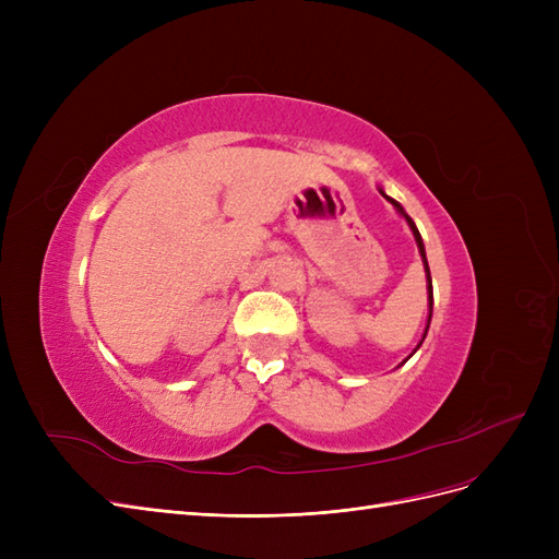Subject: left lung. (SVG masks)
<instances>
[{
    "instance_id": "1",
    "label": "left lung",
    "mask_w": 559,
    "mask_h": 559,
    "mask_svg": "<svg viewBox=\"0 0 559 559\" xmlns=\"http://www.w3.org/2000/svg\"><path fill=\"white\" fill-rule=\"evenodd\" d=\"M382 193V191H380ZM384 195V193H382ZM389 202H392V205L405 216V222H408L411 224V228H413V235H415V240H417V247H419V253H421V259H425V270H427V280H429V321H431V310H433V289H431V273H429V263H427V253H425V242H421V235H419V230H417V226L413 224V218L408 216V214H405L403 212V207L399 205V202L396 200H392V198H389V195H384ZM429 329V326H427ZM425 335H427V331H425ZM421 341H425V337H421ZM421 345V343H419ZM417 345V347H419Z\"/></svg>"
}]
</instances>
